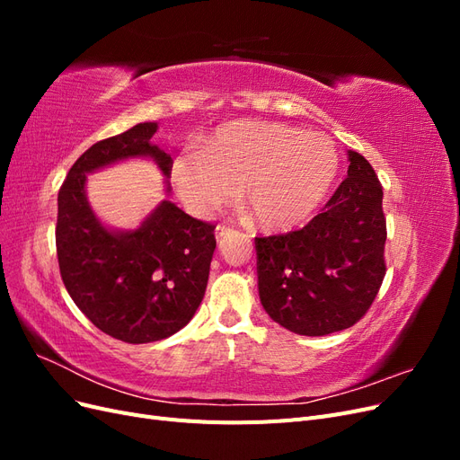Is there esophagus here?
<instances>
[{
  "label": "esophagus",
  "mask_w": 460,
  "mask_h": 460,
  "mask_svg": "<svg viewBox=\"0 0 460 460\" xmlns=\"http://www.w3.org/2000/svg\"><path fill=\"white\" fill-rule=\"evenodd\" d=\"M232 232V228H228V226H217V240L220 242L222 238H226V235Z\"/></svg>",
  "instance_id": "1"
}]
</instances>
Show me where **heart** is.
Returning a JSON list of instances; mask_svg holds the SVG:
<instances>
[{"instance_id": "b5f03b06", "label": "heart", "mask_w": 460, "mask_h": 460, "mask_svg": "<svg viewBox=\"0 0 460 460\" xmlns=\"http://www.w3.org/2000/svg\"><path fill=\"white\" fill-rule=\"evenodd\" d=\"M340 166L326 134L301 132L267 120H232L218 127L203 149L172 161L171 178L180 201L198 218L242 201L262 230L303 225L328 196Z\"/></svg>"}]
</instances>
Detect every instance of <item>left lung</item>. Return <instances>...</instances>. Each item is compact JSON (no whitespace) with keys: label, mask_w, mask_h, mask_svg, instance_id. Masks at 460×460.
I'll use <instances>...</instances> for the list:
<instances>
[{"label":"left lung","mask_w":460,"mask_h":460,"mask_svg":"<svg viewBox=\"0 0 460 460\" xmlns=\"http://www.w3.org/2000/svg\"><path fill=\"white\" fill-rule=\"evenodd\" d=\"M347 178L324 213L301 230L255 238L262 307L299 336L358 323L385 276L382 184L360 153L347 151Z\"/></svg>","instance_id":"obj_1"}]
</instances>
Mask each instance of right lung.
<instances>
[{
    "instance_id": "1",
    "label": "right lung",
    "mask_w": 460,
    "mask_h": 460,
    "mask_svg": "<svg viewBox=\"0 0 460 460\" xmlns=\"http://www.w3.org/2000/svg\"><path fill=\"white\" fill-rule=\"evenodd\" d=\"M157 122H140L82 153L58 198V259L63 284L93 326L127 343L172 336L196 314L217 247L215 226L163 199L134 230L95 217L88 174L120 161L151 159L164 178L172 159L155 144ZM164 191L171 184L164 180Z\"/></svg>"
}]
</instances>
